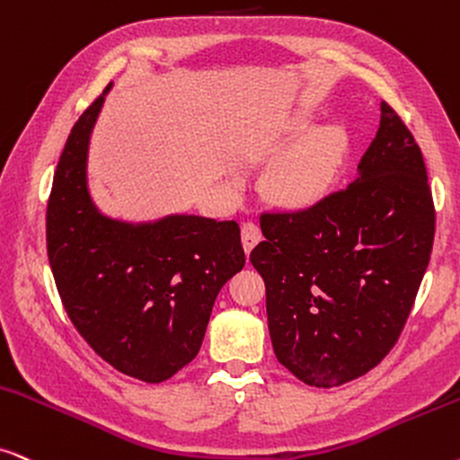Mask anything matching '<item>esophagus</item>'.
I'll list each match as a JSON object with an SVG mask.
<instances>
[{"label": "esophagus", "mask_w": 460, "mask_h": 460, "mask_svg": "<svg viewBox=\"0 0 460 460\" xmlns=\"http://www.w3.org/2000/svg\"><path fill=\"white\" fill-rule=\"evenodd\" d=\"M260 238H261V230H260L258 224L244 222V224L241 226V241H243L244 253L252 252L255 244L260 243Z\"/></svg>", "instance_id": "34e87169"}]
</instances>
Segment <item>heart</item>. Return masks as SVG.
<instances>
[{
    "instance_id": "b5f03b06",
    "label": "heart",
    "mask_w": 460,
    "mask_h": 460,
    "mask_svg": "<svg viewBox=\"0 0 460 460\" xmlns=\"http://www.w3.org/2000/svg\"><path fill=\"white\" fill-rule=\"evenodd\" d=\"M344 152V137L325 128L274 160L264 177L268 200L281 207H306L330 188Z\"/></svg>"
}]
</instances>
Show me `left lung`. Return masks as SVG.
I'll list each match as a JSON object with an SVG mask.
<instances>
[{"mask_svg":"<svg viewBox=\"0 0 460 460\" xmlns=\"http://www.w3.org/2000/svg\"><path fill=\"white\" fill-rule=\"evenodd\" d=\"M249 255L266 283L272 349L310 386L378 366L402 336L431 258L435 207L420 147L380 103L357 179L296 211H264Z\"/></svg>","mask_w":460,"mask_h":460,"instance_id":"1","label":"left lung"}]
</instances>
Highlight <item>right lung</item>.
Instances as JSON below:
<instances>
[{
    "instance_id": "add662e5",
    "label": "right lung",
    "mask_w": 460,
    "mask_h": 460,
    "mask_svg": "<svg viewBox=\"0 0 460 460\" xmlns=\"http://www.w3.org/2000/svg\"><path fill=\"white\" fill-rule=\"evenodd\" d=\"M107 91L74 124L57 164L48 260L88 347L118 372L156 385L199 355L219 289L244 266L241 228L200 216L135 224L99 211L86 154Z\"/></svg>"
}]
</instances>
